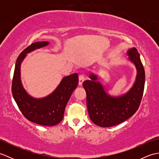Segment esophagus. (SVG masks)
<instances>
[{"instance_id": "34e87169", "label": "esophagus", "mask_w": 159, "mask_h": 159, "mask_svg": "<svg viewBox=\"0 0 159 159\" xmlns=\"http://www.w3.org/2000/svg\"><path fill=\"white\" fill-rule=\"evenodd\" d=\"M84 80H85V77H84V76L80 75L79 77V85L80 86L82 85V84L84 82Z\"/></svg>"}]
</instances>
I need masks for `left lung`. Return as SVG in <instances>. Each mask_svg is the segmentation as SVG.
Masks as SVG:
<instances>
[{
    "instance_id": "1",
    "label": "left lung",
    "mask_w": 159,
    "mask_h": 159,
    "mask_svg": "<svg viewBox=\"0 0 159 159\" xmlns=\"http://www.w3.org/2000/svg\"><path fill=\"white\" fill-rule=\"evenodd\" d=\"M128 59L137 69L136 80L132 88L122 96L113 97L107 94L104 87L97 81V75L90 74V80L83 83L87 94V107L91 120L100 127H111L133 116L139 109L145 85V70L139 54L134 48L128 50Z\"/></svg>"
}]
</instances>
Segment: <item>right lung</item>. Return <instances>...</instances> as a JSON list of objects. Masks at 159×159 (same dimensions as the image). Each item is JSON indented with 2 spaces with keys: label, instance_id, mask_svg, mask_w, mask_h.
Masks as SVG:
<instances>
[{
  "label": "right lung",
  "instance_id": "add662e5",
  "mask_svg": "<svg viewBox=\"0 0 159 159\" xmlns=\"http://www.w3.org/2000/svg\"><path fill=\"white\" fill-rule=\"evenodd\" d=\"M48 44V42L33 43L20 54L15 66L11 92L19 109L26 119L42 126H52L63 120L66 104L79 83L78 74L64 77L52 93L42 98L29 95L20 79V65L26 54Z\"/></svg>",
  "mask_w": 159,
  "mask_h": 159
}]
</instances>
